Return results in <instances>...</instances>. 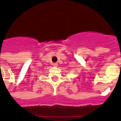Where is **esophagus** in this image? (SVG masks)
Returning <instances> with one entry per match:
<instances>
[{"instance_id":"obj_1","label":"esophagus","mask_w":121,"mask_h":121,"mask_svg":"<svg viewBox=\"0 0 121 121\" xmlns=\"http://www.w3.org/2000/svg\"><path fill=\"white\" fill-rule=\"evenodd\" d=\"M54 67H57V63H53V64H52Z\"/></svg>"}]
</instances>
